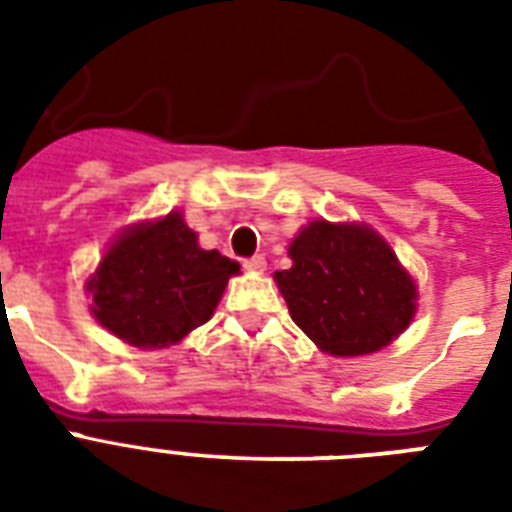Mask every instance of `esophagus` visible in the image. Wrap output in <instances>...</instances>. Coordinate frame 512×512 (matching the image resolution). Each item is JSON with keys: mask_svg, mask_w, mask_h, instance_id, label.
Listing matches in <instances>:
<instances>
[{"mask_svg": "<svg viewBox=\"0 0 512 512\" xmlns=\"http://www.w3.org/2000/svg\"><path fill=\"white\" fill-rule=\"evenodd\" d=\"M244 268L252 273H263L265 271V257L255 255V257H249V260H244Z\"/></svg>", "mask_w": 512, "mask_h": 512, "instance_id": "esophagus-1", "label": "esophagus"}]
</instances>
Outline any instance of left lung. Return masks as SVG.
I'll return each mask as SVG.
<instances>
[{"instance_id":"8db88e82","label":"left lung","mask_w":512,"mask_h":512,"mask_svg":"<svg viewBox=\"0 0 512 512\" xmlns=\"http://www.w3.org/2000/svg\"><path fill=\"white\" fill-rule=\"evenodd\" d=\"M289 260L273 279L321 353L369 356L414 321L417 281L372 225L311 220L289 241Z\"/></svg>"}]
</instances>
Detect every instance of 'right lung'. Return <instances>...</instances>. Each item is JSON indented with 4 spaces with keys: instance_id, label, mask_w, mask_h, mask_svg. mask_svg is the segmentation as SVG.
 I'll return each mask as SVG.
<instances>
[{
    "instance_id": "add662e5",
    "label": "right lung",
    "mask_w": 512,
    "mask_h": 512,
    "mask_svg": "<svg viewBox=\"0 0 512 512\" xmlns=\"http://www.w3.org/2000/svg\"><path fill=\"white\" fill-rule=\"evenodd\" d=\"M239 263L201 249L180 209L116 233L84 281L100 327L135 348H170L212 319Z\"/></svg>"
}]
</instances>
